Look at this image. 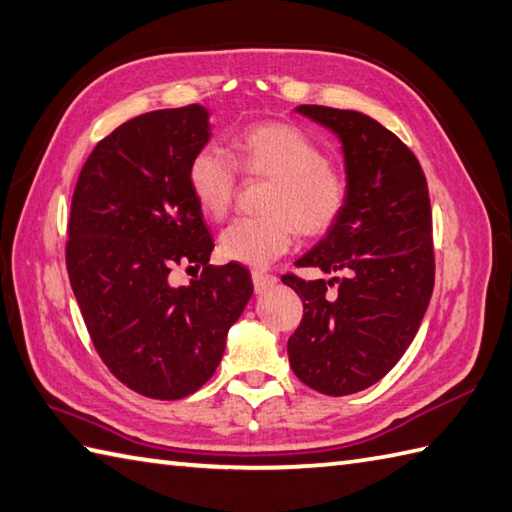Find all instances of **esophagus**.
Wrapping results in <instances>:
<instances>
[{
  "label": "esophagus",
  "mask_w": 512,
  "mask_h": 512,
  "mask_svg": "<svg viewBox=\"0 0 512 512\" xmlns=\"http://www.w3.org/2000/svg\"><path fill=\"white\" fill-rule=\"evenodd\" d=\"M252 280H254V289H256V294H265L267 289H271V287H274V285L278 283V278H276V276L263 274V271H254V274H252Z\"/></svg>",
  "instance_id": "esophagus-1"
}]
</instances>
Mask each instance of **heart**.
<instances>
[{
    "label": "heart",
    "mask_w": 512,
    "mask_h": 512,
    "mask_svg": "<svg viewBox=\"0 0 512 512\" xmlns=\"http://www.w3.org/2000/svg\"><path fill=\"white\" fill-rule=\"evenodd\" d=\"M232 148L249 174L274 179L265 196V216L238 218L223 229L218 247L227 260L265 267L283 256L300 236L318 238L338 223L349 187L342 172L296 125L265 121L236 134ZM187 185L201 210L221 221L236 194V165L214 148L196 150L187 165Z\"/></svg>",
    "instance_id": "heart-1"
}]
</instances>
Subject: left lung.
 I'll list each match as a JSON object with an SVG mask.
<instances>
[{"label": "left lung", "instance_id": "obj_1", "mask_svg": "<svg viewBox=\"0 0 512 512\" xmlns=\"http://www.w3.org/2000/svg\"><path fill=\"white\" fill-rule=\"evenodd\" d=\"M342 143L347 207L325 238L296 260L331 280L283 276L302 298L287 342L300 382L349 395L382 380L413 342L435 283L429 187L415 154L382 123L356 110L298 106ZM339 283L336 297L326 287Z\"/></svg>", "mask_w": 512, "mask_h": 512}]
</instances>
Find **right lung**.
Segmentation results:
<instances>
[{"label": "right lung", "instance_id": "add662e5", "mask_svg": "<svg viewBox=\"0 0 512 512\" xmlns=\"http://www.w3.org/2000/svg\"><path fill=\"white\" fill-rule=\"evenodd\" d=\"M210 137V112L198 103L145 112L97 143L72 194V291L101 360L145 398L201 389L254 294L243 265H207L214 241L187 165ZM176 264H203L204 274L174 288Z\"/></svg>", "mask_w": 512, "mask_h": 512}]
</instances>
